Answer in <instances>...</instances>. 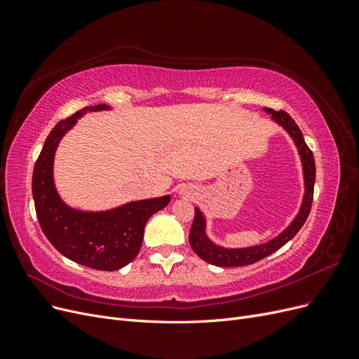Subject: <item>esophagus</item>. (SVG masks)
Segmentation results:
<instances>
[{
	"mask_svg": "<svg viewBox=\"0 0 359 359\" xmlns=\"http://www.w3.org/2000/svg\"><path fill=\"white\" fill-rule=\"evenodd\" d=\"M187 194H190V193H187Z\"/></svg>",
	"mask_w": 359,
	"mask_h": 359,
	"instance_id": "34e87169",
	"label": "esophagus"
}]
</instances>
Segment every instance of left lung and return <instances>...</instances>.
I'll return each instance as SVG.
<instances>
[{"instance_id":"obj_1","label":"left lung","mask_w":359,"mask_h":359,"mask_svg":"<svg viewBox=\"0 0 359 359\" xmlns=\"http://www.w3.org/2000/svg\"><path fill=\"white\" fill-rule=\"evenodd\" d=\"M266 114H271V118L276 124L283 127L286 133L292 137L295 147L298 149V154L302 165V175H304V196L299 206V211L295 215L289 226L285 231H281L273 240H269L264 244L241 247V248H227L212 243L208 235H206V219L203 212L198 208H194V220L190 229L189 241L196 253L205 262H208L215 266H244L255 264L257 260L264 259L269 255H273L280 247H283L287 241H290L293 236L298 233V231L306 223L307 217L310 214L311 202H313V190H314V180H316V165H314V157L310 148L307 147L306 140L302 137L299 127L295 121L285 112L280 111L276 112L269 107H264Z\"/></svg>"}]
</instances>
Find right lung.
<instances>
[{"mask_svg":"<svg viewBox=\"0 0 359 359\" xmlns=\"http://www.w3.org/2000/svg\"><path fill=\"white\" fill-rule=\"evenodd\" d=\"M111 106H86L50 130L32 172V198L43 233L58 252L76 264L116 271L137 256L148 219L170 202V196L127 202L106 211H82L67 205L53 181V158L60 140L86 112Z\"/></svg>","mask_w":359,"mask_h":359,"instance_id":"obj_1","label":"right lung"}]
</instances>
